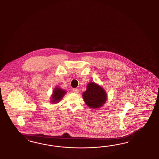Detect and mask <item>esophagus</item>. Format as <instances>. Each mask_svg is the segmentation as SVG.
<instances>
[{
	"mask_svg": "<svg viewBox=\"0 0 159 159\" xmlns=\"http://www.w3.org/2000/svg\"><path fill=\"white\" fill-rule=\"evenodd\" d=\"M73 92H74L75 93H79V90L78 89H73Z\"/></svg>",
	"mask_w": 159,
	"mask_h": 159,
	"instance_id": "1",
	"label": "esophagus"
}]
</instances>
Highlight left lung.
Instances as JSON below:
<instances>
[{
	"mask_svg": "<svg viewBox=\"0 0 159 159\" xmlns=\"http://www.w3.org/2000/svg\"><path fill=\"white\" fill-rule=\"evenodd\" d=\"M82 96L87 106L93 109L100 108L107 100L106 90L94 82L87 84L86 90L83 93Z\"/></svg>",
	"mask_w": 159,
	"mask_h": 159,
	"instance_id": "obj_1",
	"label": "left lung"
}]
</instances>
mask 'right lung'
Segmentation results:
<instances>
[{
	"instance_id": "obj_1",
	"label": "right lung",
	"mask_w": 159,
	"mask_h": 159,
	"mask_svg": "<svg viewBox=\"0 0 159 159\" xmlns=\"http://www.w3.org/2000/svg\"><path fill=\"white\" fill-rule=\"evenodd\" d=\"M66 90H63L59 87H56L52 92L51 97V102L53 104H57L61 100L63 96L66 94Z\"/></svg>"
}]
</instances>
